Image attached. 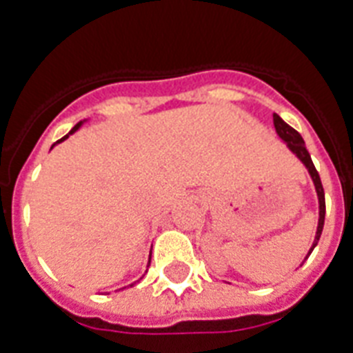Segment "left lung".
<instances>
[{
    "instance_id": "1",
    "label": "left lung",
    "mask_w": 353,
    "mask_h": 353,
    "mask_svg": "<svg viewBox=\"0 0 353 353\" xmlns=\"http://www.w3.org/2000/svg\"><path fill=\"white\" fill-rule=\"evenodd\" d=\"M273 122H274V130L280 135V139H284L288 146L291 148V152L299 157V159L306 165L307 172L312 174V179L315 183V188H317V196H319V227H317V236H315V241H313V247L317 245L319 238L323 234V227H324V216H326V201H324V188L323 183H321V177H319V172L313 165L312 157H310V152L306 150V144H304V139L301 137V133L296 132L295 128H291L288 122H284L282 119L273 113ZM313 247L310 249L307 254H312Z\"/></svg>"
}]
</instances>
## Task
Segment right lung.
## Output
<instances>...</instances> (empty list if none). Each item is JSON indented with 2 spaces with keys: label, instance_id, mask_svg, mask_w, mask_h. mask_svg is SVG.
<instances>
[{
  "label": "right lung",
  "instance_id": "right-lung-1",
  "mask_svg": "<svg viewBox=\"0 0 353 353\" xmlns=\"http://www.w3.org/2000/svg\"><path fill=\"white\" fill-rule=\"evenodd\" d=\"M79 126H80V124H77V126H74V128H73V130H71V132H69V133H73V132H77V130H79ZM63 139H68V135H65V137H62V139H60V141H63ZM60 141H58V143H60Z\"/></svg>",
  "mask_w": 353,
  "mask_h": 353
}]
</instances>
